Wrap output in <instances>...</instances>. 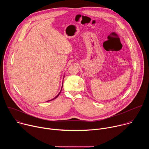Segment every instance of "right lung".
<instances>
[{
  "instance_id": "add662e5",
  "label": "right lung",
  "mask_w": 149,
  "mask_h": 149,
  "mask_svg": "<svg viewBox=\"0 0 149 149\" xmlns=\"http://www.w3.org/2000/svg\"><path fill=\"white\" fill-rule=\"evenodd\" d=\"M64 77L65 76H63V78H64ZM62 86H63V82H62V87H61V91H60V92L58 93V94L55 97H54V98H52V99H51V100H48V101H47V102H48V101H52V100H54V99H55V98H56L58 96H59V95L60 94V93H61V91H62Z\"/></svg>"
}]
</instances>
